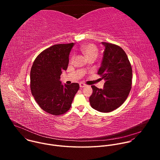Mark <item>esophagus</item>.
<instances>
[{
    "mask_svg": "<svg viewBox=\"0 0 160 160\" xmlns=\"http://www.w3.org/2000/svg\"><path fill=\"white\" fill-rule=\"evenodd\" d=\"M79 85H80V88H83V87H85L87 86L85 84H84V83H80Z\"/></svg>",
    "mask_w": 160,
    "mask_h": 160,
    "instance_id": "esophagus-1",
    "label": "esophagus"
}]
</instances>
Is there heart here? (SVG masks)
<instances>
[{
	"label": "heart",
	"mask_w": 160,
	"mask_h": 160,
	"mask_svg": "<svg viewBox=\"0 0 160 160\" xmlns=\"http://www.w3.org/2000/svg\"><path fill=\"white\" fill-rule=\"evenodd\" d=\"M80 51L85 55L87 59L96 58L98 56V49L92 44H86L81 47Z\"/></svg>",
	"instance_id": "heart-1"
}]
</instances>
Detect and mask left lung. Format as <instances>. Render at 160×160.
Wrapping results in <instances>:
<instances>
[{"mask_svg": "<svg viewBox=\"0 0 160 160\" xmlns=\"http://www.w3.org/2000/svg\"><path fill=\"white\" fill-rule=\"evenodd\" d=\"M105 49L98 73L104 78L103 88L92 85L89 98L91 107L102 112H111L119 108L127 99L131 89L132 70L125 51L119 46L101 42Z\"/></svg>", "mask_w": 160, "mask_h": 160, "instance_id": "1", "label": "left lung"}]
</instances>
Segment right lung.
<instances>
[{"mask_svg": "<svg viewBox=\"0 0 160 160\" xmlns=\"http://www.w3.org/2000/svg\"><path fill=\"white\" fill-rule=\"evenodd\" d=\"M74 43L56 44L42 52L35 59L30 72V88L39 106L53 115L70 109L79 84L63 85L60 76L66 70Z\"/></svg>", "mask_w": 160, "mask_h": 160, "instance_id": "add662e5", "label": "right lung"}]
</instances>
